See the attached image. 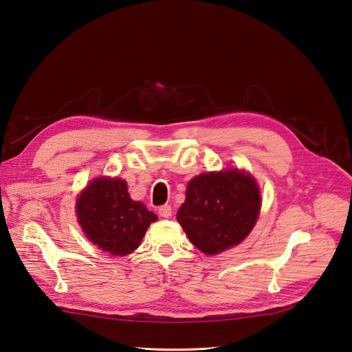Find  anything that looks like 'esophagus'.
<instances>
[{"instance_id":"1","label":"esophagus","mask_w":352,"mask_h":352,"mask_svg":"<svg viewBox=\"0 0 352 352\" xmlns=\"http://www.w3.org/2000/svg\"><path fill=\"white\" fill-rule=\"evenodd\" d=\"M158 214H160L161 217H164V219H168V217L172 216V206H168V204L161 206V207L158 208Z\"/></svg>"}]
</instances>
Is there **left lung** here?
Masks as SVG:
<instances>
[{"label": "left lung", "instance_id": "1", "mask_svg": "<svg viewBox=\"0 0 352 352\" xmlns=\"http://www.w3.org/2000/svg\"><path fill=\"white\" fill-rule=\"evenodd\" d=\"M259 212L261 192L254 177L231 168L189 180L185 203L176 216L198 250L217 254L250 234Z\"/></svg>", "mask_w": 352, "mask_h": 352}]
</instances>
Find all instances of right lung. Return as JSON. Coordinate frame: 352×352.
<instances>
[{"label": "right lung", "mask_w": 352, "mask_h": 352, "mask_svg": "<svg viewBox=\"0 0 352 352\" xmlns=\"http://www.w3.org/2000/svg\"><path fill=\"white\" fill-rule=\"evenodd\" d=\"M78 222L85 236L103 252L126 256L136 250L148 226L157 221L140 201H133L121 179L98 177L77 198Z\"/></svg>", "instance_id": "obj_1"}]
</instances>
